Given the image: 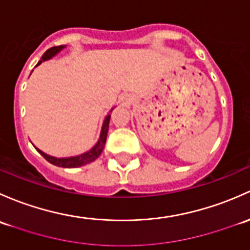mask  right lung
Listing matches in <instances>:
<instances>
[{
    "label": "right lung",
    "mask_w": 250,
    "mask_h": 250,
    "mask_svg": "<svg viewBox=\"0 0 250 250\" xmlns=\"http://www.w3.org/2000/svg\"><path fill=\"white\" fill-rule=\"evenodd\" d=\"M66 45H58V47H53L50 49H48L44 54H43L42 59H41L40 62L37 63V66L40 63H42L43 61L49 60L51 59L53 56H55L59 51L62 50ZM112 112V110H110ZM109 119H110V114H108L104 119V125H102V130H101V135H100L99 138V142L95 144L89 151L86 153L81 154V155H77V156H71V158H54V156L47 155L45 153H43L42 150H40L38 148H36L38 150V153L45 159V160L49 161L50 164L55 165V166L59 167H65V168H73V167H79V166H83V165H86L89 163H92L94 160H96L97 158L100 156V154L102 153L104 148V144H106V140H107V133H108V126H109Z\"/></svg>",
    "instance_id": "right-lung-1"
}]
</instances>
